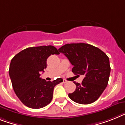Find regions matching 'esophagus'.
I'll list each match as a JSON object with an SVG mask.
<instances>
[{"instance_id":"obj_1","label":"esophagus","mask_w":125,"mask_h":125,"mask_svg":"<svg viewBox=\"0 0 125 125\" xmlns=\"http://www.w3.org/2000/svg\"><path fill=\"white\" fill-rule=\"evenodd\" d=\"M62 82H63L64 83H67V82H68V81H67L66 80H65V79H63V80H62Z\"/></svg>"}]
</instances>
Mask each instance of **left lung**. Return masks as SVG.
I'll return each instance as SVG.
<instances>
[{
	"instance_id": "8db88e82",
	"label": "left lung",
	"mask_w": 125,
	"mask_h": 125,
	"mask_svg": "<svg viewBox=\"0 0 125 125\" xmlns=\"http://www.w3.org/2000/svg\"><path fill=\"white\" fill-rule=\"evenodd\" d=\"M59 51L73 66L74 74L84 76L81 83L74 82L76 89L69 93V98L84 105L97 100L109 82L111 66L108 56L97 47L83 43L66 44Z\"/></svg>"
}]
</instances>
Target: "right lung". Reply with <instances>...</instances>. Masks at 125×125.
Wrapping results in <instances>:
<instances>
[{"label":"right lung","mask_w":125,"mask_h":125,"mask_svg":"<svg viewBox=\"0 0 125 125\" xmlns=\"http://www.w3.org/2000/svg\"><path fill=\"white\" fill-rule=\"evenodd\" d=\"M59 54L52 45L29 47L20 52L11 59L9 74L13 88L20 100L31 109H40L51 102L54 87L61 78L46 81L40 77L46 68L50 55Z\"/></svg>","instance_id":"right-lung-1"}]
</instances>
